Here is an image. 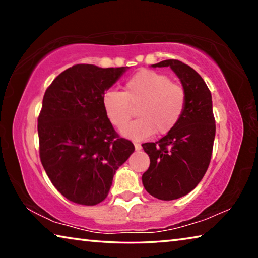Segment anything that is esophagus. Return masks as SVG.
I'll return each instance as SVG.
<instances>
[{
  "mask_svg": "<svg viewBox=\"0 0 258 258\" xmlns=\"http://www.w3.org/2000/svg\"><path fill=\"white\" fill-rule=\"evenodd\" d=\"M134 147H135V150H137V151H140V150H141V149H142V147H141V145H140V143H137V142H135V143H134Z\"/></svg>",
  "mask_w": 258,
  "mask_h": 258,
  "instance_id": "1",
  "label": "esophagus"
}]
</instances>
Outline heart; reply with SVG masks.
Returning <instances> with one entry per match:
<instances>
[{
  "mask_svg": "<svg viewBox=\"0 0 258 258\" xmlns=\"http://www.w3.org/2000/svg\"><path fill=\"white\" fill-rule=\"evenodd\" d=\"M185 90L167 75L154 71H141L130 77L123 92L107 91L102 95V107L109 121L121 128L138 108L140 118L121 130L126 138L143 140L165 135L176 127L184 112Z\"/></svg>",
  "mask_w": 258,
  "mask_h": 258,
  "instance_id": "1",
  "label": "heart"
}]
</instances>
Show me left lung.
Wrapping results in <instances>:
<instances>
[{
    "mask_svg": "<svg viewBox=\"0 0 258 258\" xmlns=\"http://www.w3.org/2000/svg\"><path fill=\"white\" fill-rule=\"evenodd\" d=\"M151 66L171 67L186 94L176 127L159 141L142 145L150 158L143 186L155 198L174 200L194 190L209 166L216 131L212 94L202 76L182 61L169 59Z\"/></svg>",
    "mask_w": 258,
    "mask_h": 258,
    "instance_id": "obj_1",
    "label": "left lung"
}]
</instances>
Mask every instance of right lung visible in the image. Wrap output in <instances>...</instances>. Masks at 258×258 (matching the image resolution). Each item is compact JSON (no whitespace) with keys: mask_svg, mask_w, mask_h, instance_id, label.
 I'll use <instances>...</instances> for the list:
<instances>
[{"mask_svg":"<svg viewBox=\"0 0 258 258\" xmlns=\"http://www.w3.org/2000/svg\"><path fill=\"white\" fill-rule=\"evenodd\" d=\"M126 67L75 64L54 78L38 116L40 157L63 197L93 206L107 198L112 177L134 152L107 118L102 95Z\"/></svg>","mask_w":258,"mask_h":258,"instance_id":"obj_1","label":"right lung"}]
</instances>
